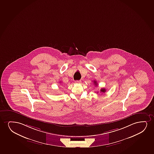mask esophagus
Here are the masks:
<instances>
[{"instance_id": "obj_1", "label": "esophagus", "mask_w": 154, "mask_h": 154, "mask_svg": "<svg viewBox=\"0 0 154 154\" xmlns=\"http://www.w3.org/2000/svg\"><path fill=\"white\" fill-rule=\"evenodd\" d=\"M76 83H80L81 82V80H76L75 81Z\"/></svg>"}]
</instances>
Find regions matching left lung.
I'll use <instances>...</instances> for the list:
<instances>
[{
	"mask_svg": "<svg viewBox=\"0 0 154 154\" xmlns=\"http://www.w3.org/2000/svg\"><path fill=\"white\" fill-rule=\"evenodd\" d=\"M95 82V84H96V82ZM106 89H104V88H102V89H101L100 90V91H101V92H106Z\"/></svg>",
	"mask_w": 154,
	"mask_h": 154,
	"instance_id": "obj_1",
	"label": "left lung"
}]
</instances>
